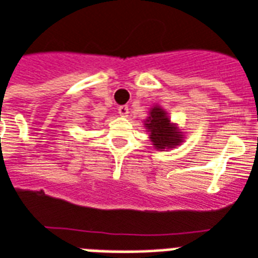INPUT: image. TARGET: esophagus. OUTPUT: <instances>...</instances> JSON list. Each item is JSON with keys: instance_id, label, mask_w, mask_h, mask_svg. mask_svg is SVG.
<instances>
[{"instance_id": "obj_1", "label": "esophagus", "mask_w": 258, "mask_h": 258, "mask_svg": "<svg viewBox=\"0 0 258 258\" xmlns=\"http://www.w3.org/2000/svg\"><path fill=\"white\" fill-rule=\"evenodd\" d=\"M118 114H119L121 117H127V114H129V107H127V106H119V107H118Z\"/></svg>"}]
</instances>
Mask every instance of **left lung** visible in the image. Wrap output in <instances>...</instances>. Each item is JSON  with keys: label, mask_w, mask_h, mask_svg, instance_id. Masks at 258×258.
Returning a JSON list of instances; mask_svg holds the SVG:
<instances>
[{"label": "left lung", "mask_w": 258, "mask_h": 258, "mask_svg": "<svg viewBox=\"0 0 258 258\" xmlns=\"http://www.w3.org/2000/svg\"><path fill=\"white\" fill-rule=\"evenodd\" d=\"M145 129L150 132V139L156 150L175 148L183 141V135L175 123H171L167 113L160 106L150 110V115L144 121Z\"/></svg>", "instance_id": "left-lung-1"}]
</instances>
